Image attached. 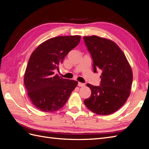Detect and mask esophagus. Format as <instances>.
Masks as SVG:
<instances>
[{"label": "esophagus", "instance_id": "1", "mask_svg": "<svg viewBox=\"0 0 149 149\" xmlns=\"http://www.w3.org/2000/svg\"><path fill=\"white\" fill-rule=\"evenodd\" d=\"M78 86L79 87H84L85 86V84L84 83H81V82H78Z\"/></svg>", "mask_w": 149, "mask_h": 149}]
</instances>
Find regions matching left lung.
I'll use <instances>...</instances> for the list:
<instances>
[{
    "label": "left lung",
    "instance_id": "left-lung-1",
    "mask_svg": "<svg viewBox=\"0 0 149 149\" xmlns=\"http://www.w3.org/2000/svg\"><path fill=\"white\" fill-rule=\"evenodd\" d=\"M85 44L93 60V69H101V85L87 84L91 90L84 102L90 111L108 115L119 109L130 94L132 70L123 52L111 40L97 36H84Z\"/></svg>",
    "mask_w": 149,
    "mask_h": 149
}]
</instances>
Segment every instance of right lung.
<instances>
[{
  "label": "right lung",
  "instance_id": "add662e5",
  "mask_svg": "<svg viewBox=\"0 0 149 149\" xmlns=\"http://www.w3.org/2000/svg\"><path fill=\"white\" fill-rule=\"evenodd\" d=\"M80 40L78 35L52 38L32 53L24 83L30 100L38 109L53 112L62 108L77 86V81L55 75L54 70H58L59 65Z\"/></svg>",
  "mask_w": 149,
  "mask_h": 149
}]
</instances>
